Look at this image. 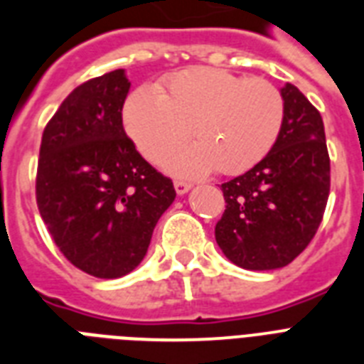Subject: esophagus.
<instances>
[{"mask_svg":"<svg viewBox=\"0 0 364 364\" xmlns=\"http://www.w3.org/2000/svg\"><path fill=\"white\" fill-rule=\"evenodd\" d=\"M173 187H176L177 194H185L188 188H191V183L183 181V179H176V181H173Z\"/></svg>","mask_w":364,"mask_h":364,"instance_id":"obj_1","label":"esophagus"}]
</instances>
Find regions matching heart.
Returning <instances> with one entry per match:
<instances>
[{"mask_svg": "<svg viewBox=\"0 0 364 364\" xmlns=\"http://www.w3.org/2000/svg\"><path fill=\"white\" fill-rule=\"evenodd\" d=\"M285 102L266 79H245L213 68L177 73L156 94L139 90L124 107V126L147 159L159 160L188 136L166 160L183 173L215 168L236 176L270 153L282 132Z\"/></svg>", "mask_w": 364, "mask_h": 364, "instance_id": "obj_1", "label": "heart"}]
</instances>
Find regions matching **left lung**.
Instances as JSON below:
<instances>
[{
    "label": "left lung",
    "mask_w": 364,
    "mask_h": 364,
    "mask_svg": "<svg viewBox=\"0 0 364 364\" xmlns=\"http://www.w3.org/2000/svg\"><path fill=\"white\" fill-rule=\"evenodd\" d=\"M285 117L259 164L223 183L225 213L215 225L223 253L245 270L287 266L314 240L331 191L325 126L299 88H282Z\"/></svg>",
    "instance_id": "left-lung-1"
}]
</instances>
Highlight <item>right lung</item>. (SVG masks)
Instances as JSON below:
<instances>
[{"label": "right lung", "mask_w": 364, "mask_h": 364, "mask_svg": "<svg viewBox=\"0 0 364 364\" xmlns=\"http://www.w3.org/2000/svg\"><path fill=\"white\" fill-rule=\"evenodd\" d=\"M130 82L115 70L77 87L43 130L36 200L56 247L94 277L136 268L176 198L170 177L136 151L122 126Z\"/></svg>", "instance_id": "add662e5"}]
</instances>
